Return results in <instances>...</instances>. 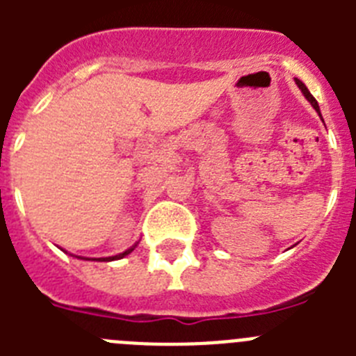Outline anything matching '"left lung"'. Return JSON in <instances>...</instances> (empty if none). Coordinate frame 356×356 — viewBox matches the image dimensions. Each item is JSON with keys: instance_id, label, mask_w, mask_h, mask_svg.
I'll return each instance as SVG.
<instances>
[{"instance_id": "left-lung-1", "label": "left lung", "mask_w": 356, "mask_h": 356, "mask_svg": "<svg viewBox=\"0 0 356 356\" xmlns=\"http://www.w3.org/2000/svg\"><path fill=\"white\" fill-rule=\"evenodd\" d=\"M296 85H298V87H300V89H301V92H303V96H305V97H307V99H308V103H310V105H312V106H314V108H316V112H317V114H319V115H321V110H319V105H317V102H316V97H314V96H312V94H310V90H308V89H307V85H305V83H303V81H301V80H298V78H296Z\"/></svg>"}]
</instances>
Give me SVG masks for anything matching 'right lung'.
<instances>
[{"instance_id": "obj_1", "label": "right lung", "mask_w": 356, "mask_h": 356, "mask_svg": "<svg viewBox=\"0 0 356 356\" xmlns=\"http://www.w3.org/2000/svg\"><path fill=\"white\" fill-rule=\"evenodd\" d=\"M135 246H137V244H134V246H131V248H128V250H127V251H122V253H119V254H114V257H105V259H83V260H97V262H112V260L124 259V257H127V254H130L131 251L135 250ZM76 259H81V257H76Z\"/></svg>"}]
</instances>
